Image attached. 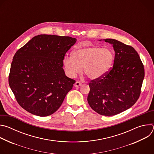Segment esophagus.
<instances>
[{
	"mask_svg": "<svg viewBox=\"0 0 154 154\" xmlns=\"http://www.w3.org/2000/svg\"><path fill=\"white\" fill-rule=\"evenodd\" d=\"M81 85H82V83H81L80 82H79V81L76 82L75 83V84H74V86H75V87H78V86H81Z\"/></svg>",
	"mask_w": 154,
	"mask_h": 154,
	"instance_id": "34e87169",
	"label": "esophagus"
}]
</instances>
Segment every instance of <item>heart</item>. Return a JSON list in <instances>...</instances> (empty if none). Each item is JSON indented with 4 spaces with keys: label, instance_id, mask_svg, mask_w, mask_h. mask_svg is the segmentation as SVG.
Masks as SVG:
<instances>
[{
    "label": "heart",
    "instance_id": "heart-1",
    "mask_svg": "<svg viewBox=\"0 0 154 154\" xmlns=\"http://www.w3.org/2000/svg\"><path fill=\"white\" fill-rule=\"evenodd\" d=\"M114 60L111 50L98 46L80 48L72 53V57L66 56L63 64L69 76L74 77L81 73L90 79L102 77L110 69Z\"/></svg>",
    "mask_w": 154,
    "mask_h": 154
}]
</instances>
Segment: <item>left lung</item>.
Wrapping results in <instances>:
<instances>
[{"label":"left lung","mask_w":154,"mask_h":154,"mask_svg":"<svg viewBox=\"0 0 154 154\" xmlns=\"http://www.w3.org/2000/svg\"><path fill=\"white\" fill-rule=\"evenodd\" d=\"M115 51L113 66L102 77L91 80L88 102L97 113L110 116L133 106L141 91L144 65L131 46L114 39H105Z\"/></svg>","instance_id":"1"}]
</instances>
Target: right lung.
<instances>
[{"mask_svg": "<svg viewBox=\"0 0 154 154\" xmlns=\"http://www.w3.org/2000/svg\"><path fill=\"white\" fill-rule=\"evenodd\" d=\"M74 38L33 37L14 54L8 83L19 105L33 115L48 116L61 105L75 80L66 76L63 59Z\"/></svg>", "mask_w": 154, "mask_h": 154, "instance_id": "add662e5", "label": "right lung"}]
</instances>
